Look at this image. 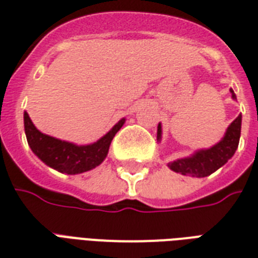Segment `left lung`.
I'll return each instance as SVG.
<instances>
[{"label":"left lung","instance_id":"left-lung-1","mask_svg":"<svg viewBox=\"0 0 258 258\" xmlns=\"http://www.w3.org/2000/svg\"><path fill=\"white\" fill-rule=\"evenodd\" d=\"M232 97L236 100V93L230 89ZM241 119L242 116H238L232 121V124L229 125L225 137L221 139L217 145H214L210 149L198 150L192 154L191 157L176 159L174 162H170L169 167L172 171L179 172L182 175H191V176H208L214 171L222 167L230 158L234 155L238 142H240L241 135ZM162 138V125L161 123L158 124L157 139L161 141Z\"/></svg>","mask_w":258,"mask_h":258}]
</instances>
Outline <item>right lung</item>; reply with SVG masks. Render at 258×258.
I'll list each match as a JSON object with an SVG mask.
<instances>
[{
	"mask_svg": "<svg viewBox=\"0 0 258 258\" xmlns=\"http://www.w3.org/2000/svg\"><path fill=\"white\" fill-rule=\"evenodd\" d=\"M124 121L125 119L117 121L104 137L92 145L78 146L40 133L30 120L28 112H24L26 141L32 151L46 166L70 175L89 171L100 165L108 154L115 134L121 128Z\"/></svg>",
	"mask_w": 258,
	"mask_h": 258,
	"instance_id": "right-lung-1",
	"label": "right lung"
}]
</instances>
